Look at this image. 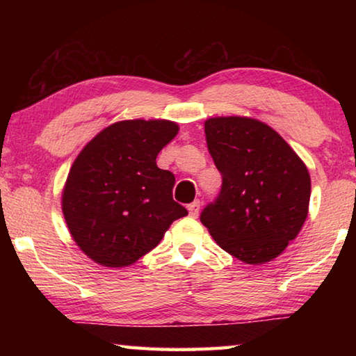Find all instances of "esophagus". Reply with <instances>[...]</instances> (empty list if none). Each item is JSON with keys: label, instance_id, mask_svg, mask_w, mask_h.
Wrapping results in <instances>:
<instances>
[{"label": "esophagus", "instance_id": "34e87169", "mask_svg": "<svg viewBox=\"0 0 356 356\" xmlns=\"http://www.w3.org/2000/svg\"><path fill=\"white\" fill-rule=\"evenodd\" d=\"M200 209H201V202H200V201L191 202L190 206H188V213H190V216H193V218H196V216L200 215Z\"/></svg>", "mask_w": 356, "mask_h": 356}]
</instances>
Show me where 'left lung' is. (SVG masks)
Wrapping results in <instances>:
<instances>
[{"instance_id": "obj_1", "label": "left lung", "mask_w": 356, "mask_h": 356, "mask_svg": "<svg viewBox=\"0 0 356 356\" xmlns=\"http://www.w3.org/2000/svg\"><path fill=\"white\" fill-rule=\"evenodd\" d=\"M204 130L222 185L216 201L202 210L201 222L238 261H273L308 216V168L278 131L257 119L210 118Z\"/></svg>"}]
</instances>
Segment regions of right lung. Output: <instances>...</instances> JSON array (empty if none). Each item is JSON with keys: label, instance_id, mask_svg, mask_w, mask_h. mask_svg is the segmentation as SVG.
I'll return each instance as SVG.
<instances>
[{"label": "right lung", "instance_id": "right-lung-1", "mask_svg": "<svg viewBox=\"0 0 356 356\" xmlns=\"http://www.w3.org/2000/svg\"><path fill=\"white\" fill-rule=\"evenodd\" d=\"M166 119L119 120L99 131L72 165L63 213L75 243L104 267L135 264L188 215L172 200L176 179L156 155L177 135Z\"/></svg>", "mask_w": 356, "mask_h": 356}]
</instances>
